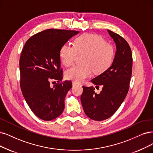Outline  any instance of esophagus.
I'll return each instance as SVG.
<instances>
[{"instance_id": "34e87169", "label": "esophagus", "mask_w": 153, "mask_h": 153, "mask_svg": "<svg viewBox=\"0 0 153 153\" xmlns=\"http://www.w3.org/2000/svg\"><path fill=\"white\" fill-rule=\"evenodd\" d=\"M77 84H78V83H77L76 82H74V81L72 82V85H73V86H75V85H76Z\"/></svg>"}]
</instances>
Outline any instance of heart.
I'll use <instances>...</instances> for the list:
<instances>
[{
    "mask_svg": "<svg viewBox=\"0 0 153 153\" xmlns=\"http://www.w3.org/2000/svg\"><path fill=\"white\" fill-rule=\"evenodd\" d=\"M78 54H85L82 66H73L67 70L65 76L75 82H82L90 77L94 72L104 71L112 63L114 48L105 42L101 36L93 34H83L78 37L74 46L68 43L63 45L59 50V57L65 66L71 65Z\"/></svg>",
    "mask_w": 153,
    "mask_h": 153,
    "instance_id": "b5f03b06",
    "label": "heart"
}]
</instances>
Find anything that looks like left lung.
Here are the masks:
<instances>
[{
    "label": "left lung",
    "mask_w": 153,
    "mask_h": 153,
    "mask_svg": "<svg viewBox=\"0 0 153 153\" xmlns=\"http://www.w3.org/2000/svg\"><path fill=\"white\" fill-rule=\"evenodd\" d=\"M107 31L116 45L114 61L108 69L91 80L96 87L102 85V90L97 94L93 87L83 86L81 95L85 114L97 121L111 117L117 111L129 91L132 75V55L129 44L120 35Z\"/></svg>",
    "instance_id": "obj_1"
}]
</instances>
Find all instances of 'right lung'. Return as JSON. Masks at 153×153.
Instances as JSON below:
<instances>
[{
    "mask_svg": "<svg viewBox=\"0 0 153 153\" xmlns=\"http://www.w3.org/2000/svg\"><path fill=\"white\" fill-rule=\"evenodd\" d=\"M78 33L46 29L31 36L22 49L19 61L22 93L31 111L42 120H52L63 111L71 82L66 80L53 87L50 82L62 81L60 48Z\"/></svg>",
    "mask_w": 153,
    "mask_h": 153,
    "instance_id": "obj_1",
    "label": "right lung"
}]
</instances>
